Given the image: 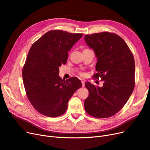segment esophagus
Segmentation results:
<instances>
[{"instance_id": "34e87169", "label": "esophagus", "mask_w": 150, "mask_h": 150, "mask_svg": "<svg viewBox=\"0 0 150 150\" xmlns=\"http://www.w3.org/2000/svg\"><path fill=\"white\" fill-rule=\"evenodd\" d=\"M81 84H82V86H83H83H85V81L84 80H81Z\"/></svg>"}]
</instances>
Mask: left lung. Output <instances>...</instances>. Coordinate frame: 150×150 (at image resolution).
Returning a JSON list of instances; mask_svg holds the SVG:
<instances>
[{
  "label": "left lung",
  "instance_id": "left-lung-1",
  "mask_svg": "<svg viewBox=\"0 0 150 150\" xmlns=\"http://www.w3.org/2000/svg\"><path fill=\"white\" fill-rule=\"evenodd\" d=\"M84 38L97 57V73L93 76L103 81L102 87L85 82L89 92L84 102L85 111L97 118L112 117L126 104L134 87L133 54L123 38L114 33H96Z\"/></svg>",
  "mask_w": 150,
  "mask_h": 150
}]
</instances>
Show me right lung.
I'll return each mask as SVG.
<instances>
[{"label": "right lung", "mask_w": 150, "mask_h": 150, "mask_svg": "<svg viewBox=\"0 0 150 150\" xmlns=\"http://www.w3.org/2000/svg\"><path fill=\"white\" fill-rule=\"evenodd\" d=\"M83 33L60 30L45 33L33 43L23 67L22 78L28 100L38 112L50 117L64 114L81 82L76 77L62 80L59 67L66 64L69 51Z\"/></svg>", "instance_id": "right-lung-1"}]
</instances>
